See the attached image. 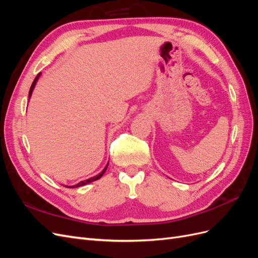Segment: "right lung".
Returning <instances> with one entry per match:
<instances>
[{
	"instance_id": "1",
	"label": "right lung",
	"mask_w": 258,
	"mask_h": 258,
	"mask_svg": "<svg viewBox=\"0 0 258 258\" xmlns=\"http://www.w3.org/2000/svg\"><path fill=\"white\" fill-rule=\"evenodd\" d=\"M40 75H41V73H38L37 74V76L35 77V80L33 81V83H32V85H31V88H30V91H29V99L31 98V96H32V92H33V89H34V87H35V85H36V82H37V80H38V77H40ZM107 167H108V162H107V165L105 166V168L103 169V171L101 173H99L98 175H96V176H93V177H90V178H88V179H86V181H82V182H80L79 184H76V185H73V186H66V187H68V188H76V187H80V186H84V185H86V184H89V183H91V182H93V181H97V179H99L101 176H102L103 174H104V172L106 171V169H107Z\"/></svg>"
}]
</instances>
